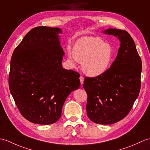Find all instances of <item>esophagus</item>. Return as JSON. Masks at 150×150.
Listing matches in <instances>:
<instances>
[{"label": "esophagus", "instance_id": "esophagus-1", "mask_svg": "<svg viewBox=\"0 0 150 150\" xmlns=\"http://www.w3.org/2000/svg\"><path fill=\"white\" fill-rule=\"evenodd\" d=\"M79 79H80L81 84H83V82H84V77H83V76H81L80 78H79Z\"/></svg>", "mask_w": 150, "mask_h": 150}]
</instances>
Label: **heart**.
<instances>
[{
  "instance_id": "1",
  "label": "heart",
  "mask_w": 150,
  "mask_h": 150,
  "mask_svg": "<svg viewBox=\"0 0 150 150\" xmlns=\"http://www.w3.org/2000/svg\"><path fill=\"white\" fill-rule=\"evenodd\" d=\"M113 47L97 37H84L79 39L69 57L82 63L86 74L95 77L102 75L112 62Z\"/></svg>"
}]
</instances>
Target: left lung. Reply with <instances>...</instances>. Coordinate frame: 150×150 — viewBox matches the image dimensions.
Instances as JSON below:
<instances>
[{"mask_svg":"<svg viewBox=\"0 0 150 150\" xmlns=\"http://www.w3.org/2000/svg\"><path fill=\"white\" fill-rule=\"evenodd\" d=\"M104 33L119 38L117 56L102 75L86 77L83 87L88 95L89 119L96 124H112L128 115L139 96L142 61L128 32L111 28Z\"/></svg>","mask_w":150,"mask_h":150,"instance_id":"obj_1","label":"left lung"}]
</instances>
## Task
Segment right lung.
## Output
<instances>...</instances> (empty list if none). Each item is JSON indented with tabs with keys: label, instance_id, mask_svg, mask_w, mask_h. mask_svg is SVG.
<instances>
[{
	"label": "right lung",
	"instance_id": "add662e5",
	"mask_svg": "<svg viewBox=\"0 0 150 150\" xmlns=\"http://www.w3.org/2000/svg\"><path fill=\"white\" fill-rule=\"evenodd\" d=\"M61 32L58 28H34L13 53L9 90L20 113L31 122H56L66 98L80 87V74L62 68Z\"/></svg>",
	"mask_w": 150,
	"mask_h": 150
}]
</instances>
